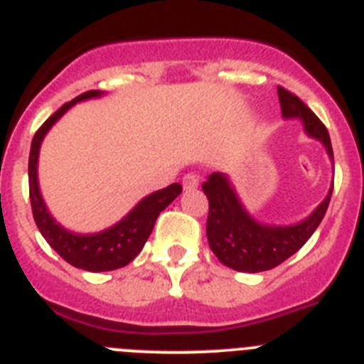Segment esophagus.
I'll use <instances>...</instances> for the list:
<instances>
[{
  "label": "esophagus",
  "mask_w": 364,
  "mask_h": 364,
  "mask_svg": "<svg viewBox=\"0 0 364 364\" xmlns=\"http://www.w3.org/2000/svg\"><path fill=\"white\" fill-rule=\"evenodd\" d=\"M198 182H200V178H198V175H195V173H188V175H184V178H182V186H184V189H188V191L197 188Z\"/></svg>",
  "instance_id": "1"
}]
</instances>
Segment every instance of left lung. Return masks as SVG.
Listing matches in <instances>:
<instances>
[{
    "label": "left lung",
    "mask_w": 364,
    "mask_h": 364,
    "mask_svg": "<svg viewBox=\"0 0 364 364\" xmlns=\"http://www.w3.org/2000/svg\"><path fill=\"white\" fill-rule=\"evenodd\" d=\"M279 102L282 117L301 118L308 136L317 138L326 147L330 159L333 160L330 134L323 122L315 117L297 95L279 85ZM205 197L210 200V213L205 224V235L211 252L217 255L222 264L237 272H266L282 264L288 257L299 252L323 220L330 204L332 189L319 208L295 226H264L247 215L235 195L230 180L222 173H213L202 184Z\"/></svg>",
    "instance_id": "1"
}]
</instances>
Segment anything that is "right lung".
<instances>
[{"label":"right lung","instance_id":"right-lung-1","mask_svg":"<svg viewBox=\"0 0 364 364\" xmlns=\"http://www.w3.org/2000/svg\"><path fill=\"white\" fill-rule=\"evenodd\" d=\"M100 95H102L100 91H87L63 104L36 131L31 144V154H28V195H31L32 215H34L38 230L63 260H67L74 268L87 269V272H111V269L129 264L131 260L142 252L160 211L166 210L182 191V186L171 184L160 191L151 193L149 197L138 202L134 210L127 217L122 218L118 224L95 235H78L67 231L50 217L38 188V154H40L41 140L47 131L56 124L58 118H62L63 112L69 111L76 102L95 98Z\"/></svg>","mask_w":364,"mask_h":364}]
</instances>
